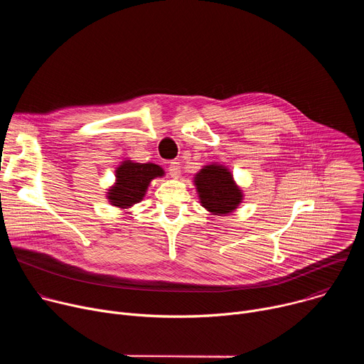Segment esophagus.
<instances>
[{
    "instance_id": "1",
    "label": "esophagus",
    "mask_w": 364,
    "mask_h": 364,
    "mask_svg": "<svg viewBox=\"0 0 364 364\" xmlns=\"http://www.w3.org/2000/svg\"><path fill=\"white\" fill-rule=\"evenodd\" d=\"M168 173H170V176H171V177L177 178V177L180 176V163H177V161H171V163L168 164Z\"/></svg>"
}]
</instances>
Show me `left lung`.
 I'll list each match as a JSON object with an SVG mask.
<instances>
[{
	"label": "left lung",
	"instance_id": "8db88e82",
	"mask_svg": "<svg viewBox=\"0 0 364 364\" xmlns=\"http://www.w3.org/2000/svg\"><path fill=\"white\" fill-rule=\"evenodd\" d=\"M194 186L201 205L216 216L229 215L237 209L243 193L229 168L220 164L204 166L194 177Z\"/></svg>",
	"mask_w": 364,
	"mask_h": 364
}]
</instances>
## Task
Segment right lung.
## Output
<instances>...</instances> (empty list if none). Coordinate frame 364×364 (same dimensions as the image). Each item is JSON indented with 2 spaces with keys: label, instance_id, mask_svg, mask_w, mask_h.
<instances>
[{
  "label": "right lung",
  "instance_id": "right-lung-1",
  "mask_svg": "<svg viewBox=\"0 0 364 364\" xmlns=\"http://www.w3.org/2000/svg\"><path fill=\"white\" fill-rule=\"evenodd\" d=\"M164 170L152 163L141 164L131 160L122 161V164L115 170V184L108 190V201L119 207V209H129L134 204L139 203L149 186V183L163 177Z\"/></svg>",
  "mask_w": 364,
  "mask_h": 364
}]
</instances>
